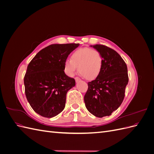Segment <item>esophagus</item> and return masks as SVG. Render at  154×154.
Listing matches in <instances>:
<instances>
[{"label":"esophagus","mask_w":154,"mask_h":154,"mask_svg":"<svg viewBox=\"0 0 154 154\" xmlns=\"http://www.w3.org/2000/svg\"><path fill=\"white\" fill-rule=\"evenodd\" d=\"M74 79H75V81H76V82H80V81L81 80L79 78H78V77H76V78H74Z\"/></svg>","instance_id":"34e87169"}]
</instances>
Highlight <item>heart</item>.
Wrapping results in <instances>:
<instances>
[{
  "mask_svg": "<svg viewBox=\"0 0 154 154\" xmlns=\"http://www.w3.org/2000/svg\"><path fill=\"white\" fill-rule=\"evenodd\" d=\"M103 67V57L100 51L89 48H81L72 53L71 60L64 62V71L69 76H73L78 69L80 75L88 80H94Z\"/></svg>",
  "mask_w": 154,
  "mask_h": 154,
  "instance_id": "heart-1",
  "label": "heart"
}]
</instances>
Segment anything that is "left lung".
Here are the masks:
<instances>
[{"instance_id": "8db88e82", "label": "left lung", "mask_w": 154, "mask_h": 154, "mask_svg": "<svg viewBox=\"0 0 154 154\" xmlns=\"http://www.w3.org/2000/svg\"><path fill=\"white\" fill-rule=\"evenodd\" d=\"M91 46L101 54L103 67L100 75L88 83L84 101L89 112L103 118L111 115L122 103L128 82L127 66L116 51L103 45Z\"/></svg>"}]
</instances>
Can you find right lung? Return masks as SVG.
Returning a JSON list of instances; mask_svg holds the SVG:
<instances>
[{"label": "right lung", "mask_w": 154, "mask_h": 154, "mask_svg": "<svg viewBox=\"0 0 154 154\" xmlns=\"http://www.w3.org/2000/svg\"><path fill=\"white\" fill-rule=\"evenodd\" d=\"M79 44H53L32 59L24 76L26 98L35 112L54 117L64 109L66 94L75 86L74 78L64 72V62Z\"/></svg>", "instance_id": "add662e5"}]
</instances>
